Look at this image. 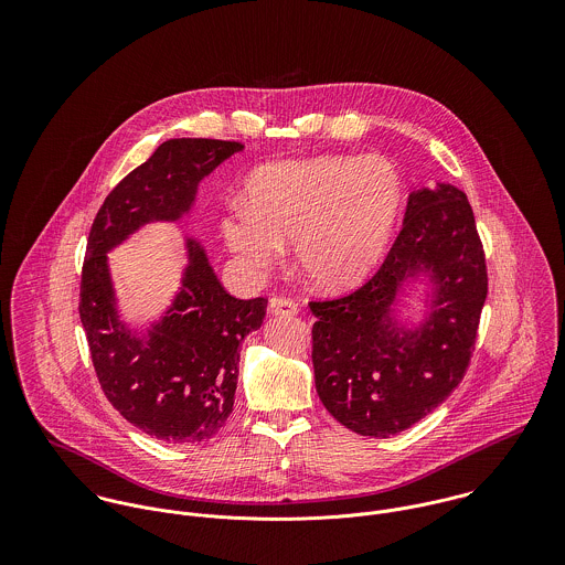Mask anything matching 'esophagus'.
I'll use <instances>...</instances> for the list:
<instances>
[{
    "mask_svg": "<svg viewBox=\"0 0 565 565\" xmlns=\"http://www.w3.org/2000/svg\"><path fill=\"white\" fill-rule=\"evenodd\" d=\"M269 311L274 316H296L298 313V305L291 298H287V296H271Z\"/></svg>",
    "mask_w": 565,
    "mask_h": 565,
    "instance_id": "obj_1",
    "label": "esophagus"
}]
</instances>
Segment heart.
Wrapping results in <instances>:
<instances>
[{
	"mask_svg": "<svg viewBox=\"0 0 565 565\" xmlns=\"http://www.w3.org/2000/svg\"><path fill=\"white\" fill-rule=\"evenodd\" d=\"M403 204V180L379 154H323L267 164L252 175L249 200L233 198L222 233L258 276L296 242L309 280L328 291L363 282L383 260Z\"/></svg>",
	"mask_w": 565,
	"mask_h": 565,
	"instance_id": "heart-1",
	"label": "heart"
}]
</instances>
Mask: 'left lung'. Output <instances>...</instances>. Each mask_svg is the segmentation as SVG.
<instances>
[{"instance_id": "1", "label": "left lung", "mask_w": 565, "mask_h": 565, "mask_svg": "<svg viewBox=\"0 0 565 565\" xmlns=\"http://www.w3.org/2000/svg\"><path fill=\"white\" fill-rule=\"evenodd\" d=\"M431 269V320L404 338L388 307L411 268ZM487 298V263L463 191L439 184L408 195L404 226L359 289L311 300L316 390L326 411L365 437H392L435 411L468 372Z\"/></svg>"}]
</instances>
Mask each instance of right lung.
<instances>
[{
    "label": "right lung",
    "instance_id": "obj_1",
    "mask_svg": "<svg viewBox=\"0 0 565 565\" xmlns=\"http://www.w3.org/2000/svg\"><path fill=\"white\" fill-rule=\"evenodd\" d=\"M243 150L239 141L169 139L132 169L99 206L82 263L81 322L104 396L132 426L167 444H202L233 413L239 345L256 330L267 298L239 300L217 280L206 254L189 242L184 289L150 339L117 322L106 249L150 220H175L198 182Z\"/></svg>",
    "mask_w": 565,
    "mask_h": 565
}]
</instances>
